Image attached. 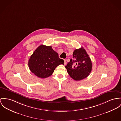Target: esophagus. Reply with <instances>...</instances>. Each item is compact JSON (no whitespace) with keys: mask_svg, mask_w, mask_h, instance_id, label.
Returning <instances> with one entry per match:
<instances>
[{"mask_svg":"<svg viewBox=\"0 0 121 121\" xmlns=\"http://www.w3.org/2000/svg\"><path fill=\"white\" fill-rule=\"evenodd\" d=\"M67 64V62H66V60L65 59H64V65H66Z\"/></svg>","mask_w":121,"mask_h":121,"instance_id":"obj_1","label":"esophagus"}]
</instances>
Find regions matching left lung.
Returning a JSON list of instances; mask_svg holds the SVG:
<instances>
[{
  "mask_svg": "<svg viewBox=\"0 0 121 121\" xmlns=\"http://www.w3.org/2000/svg\"><path fill=\"white\" fill-rule=\"evenodd\" d=\"M65 68L70 76L75 81H80L87 77L92 71L91 60L83 47L75 49Z\"/></svg>",
  "mask_w": 121,
  "mask_h": 121,
  "instance_id": "left-lung-1",
  "label": "left lung"
}]
</instances>
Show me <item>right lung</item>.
I'll use <instances>...</instances> for the list:
<instances>
[{
	"label": "right lung",
	"instance_id": "1",
	"mask_svg": "<svg viewBox=\"0 0 121 121\" xmlns=\"http://www.w3.org/2000/svg\"><path fill=\"white\" fill-rule=\"evenodd\" d=\"M64 65V61L58 57L51 46L41 45L30 57L28 65L31 71L41 78L51 76L56 67Z\"/></svg>",
	"mask_w": 121,
	"mask_h": 121
}]
</instances>
